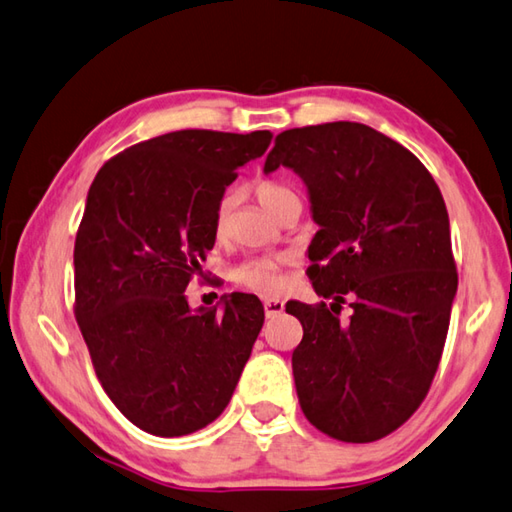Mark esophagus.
<instances>
[{"label": "esophagus", "mask_w": 512, "mask_h": 512, "mask_svg": "<svg viewBox=\"0 0 512 512\" xmlns=\"http://www.w3.org/2000/svg\"><path fill=\"white\" fill-rule=\"evenodd\" d=\"M263 305H265L267 318H274L278 314H283V310H285V303L281 301V298H265Z\"/></svg>", "instance_id": "obj_1"}]
</instances>
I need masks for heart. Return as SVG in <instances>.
Listing matches in <instances>:
<instances>
[{"mask_svg":"<svg viewBox=\"0 0 512 512\" xmlns=\"http://www.w3.org/2000/svg\"><path fill=\"white\" fill-rule=\"evenodd\" d=\"M256 198L269 214L281 218L287 209L301 207V196L294 185L281 178H265L256 182ZM236 198L231 194L220 196L214 216H211V227H214L216 238H227L231 231V211H234ZM283 265L285 258L278 256H254L247 258L234 269V281L247 289H254L260 294H274L283 285Z\"/></svg>","mask_w":512,"mask_h":512,"instance_id":"obj_1","label":"heart"}]
</instances>
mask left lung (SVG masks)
<instances>
[{
	"mask_svg": "<svg viewBox=\"0 0 512 512\" xmlns=\"http://www.w3.org/2000/svg\"><path fill=\"white\" fill-rule=\"evenodd\" d=\"M281 165L310 189L321 229L307 278L332 301L285 307L303 325L298 403L327 437L383 439L426 399L446 343L457 294L446 202L412 151L359 122L278 133L265 171Z\"/></svg>",
	"mask_w": 512,
	"mask_h": 512,
	"instance_id": "left-lung-1",
	"label": "left lung"
}]
</instances>
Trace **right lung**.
<instances>
[{"mask_svg": "<svg viewBox=\"0 0 512 512\" xmlns=\"http://www.w3.org/2000/svg\"><path fill=\"white\" fill-rule=\"evenodd\" d=\"M269 131H171L106 160L75 236V321L104 392L133 426L182 437L227 408L265 310L231 294L189 310L185 289L216 243L211 216Z\"/></svg>", "mask_w": 512, "mask_h": 512, "instance_id": "obj_1", "label": "right lung"}]
</instances>
